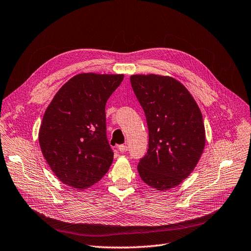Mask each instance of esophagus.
<instances>
[{
  "mask_svg": "<svg viewBox=\"0 0 251 251\" xmlns=\"http://www.w3.org/2000/svg\"><path fill=\"white\" fill-rule=\"evenodd\" d=\"M118 150H119L120 152L124 153V152H126V151L128 150V147H127L126 145H120V146L118 147Z\"/></svg>",
  "mask_w": 251,
  "mask_h": 251,
  "instance_id": "1",
  "label": "esophagus"
}]
</instances>
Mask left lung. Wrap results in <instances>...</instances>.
I'll use <instances>...</instances> for the list:
<instances>
[{"mask_svg": "<svg viewBox=\"0 0 251 251\" xmlns=\"http://www.w3.org/2000/svg\"><path fill=\"white\" fill-rule=\"evenodd\" d=\"M149 129V148L137 171L157 190L178 186L196 168L205 149L201 109L180 81L158 74L130 76Z\"/></svg>", "mask_w": 251, "mask_h": 251, "instance_id": "left-lung-1", "label": "left lung"}]
</instances>
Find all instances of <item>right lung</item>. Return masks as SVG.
<instances>
[{"mask_svg":"<svg viewBox=\"0 0 251 251\" xmlns=\"http://www.w3.org/2000/svg\"><path fill=\"white\" fill-rule=\"evenodd\" d=\"M124 74L80 73L57 92L39 129L46 162L62 183L90 188L107 173L114 152L106 137L105 104Z\"/></svg>","mask_w":251,"mask_h":251,"instance_id":"1","label":"right lung"}]
</instances>
